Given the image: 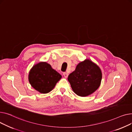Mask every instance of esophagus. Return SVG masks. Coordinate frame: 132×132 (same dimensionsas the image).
Here are the masks:
<instances>
[{"label": "esophagus", "instance_id": "obj_1", "mask_svg": "<svg viewBox=\"0 0 132 132\" xmlns=\"http://www.w3.org/2000/svg\"><path fill=\"white\" fill-rule=\"evenodd\" d=\"M63 75L64 76V77H65V78H67V77H68V75H68V73H67V72H64V73H63Z\"/></svg>", "mask_w": 132, "mask_h": 132}]
</instances>
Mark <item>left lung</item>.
<instances>
[{
	"label": "left lung",
	"instance_id": "obj_1",
	"mask_svg": "<svg viewBox=\"0 0 132 132\" xmlns=\"http://www.w3.org/2000/svg\"><path fill=\"white\" fill-rule=\"evenodd\" d=\"M101 79L100 68L88 59L80 62L68 78L73 91L82 97L87 96L97 90Z\"/></svg>",
	"mask_w": 132,
	"mask_h": 132
}]
</instances>
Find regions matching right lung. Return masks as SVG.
<instances>
[{"mask_svg":"<svg viewBox=\"0 0 132 132\" xmlns=\"http://www.w3.org/2000/svg\"><path fill=\"white\" fill-rule=\"evenodd\" d=\"M61 75L45 62L35 64L30 70L29 81L31 86L40 93L51 92L61 78Z\"/></svg>","mask_w":132,"mask_h":132,"instance_id":"add662e5","label":"right lung"}]
</instances>
